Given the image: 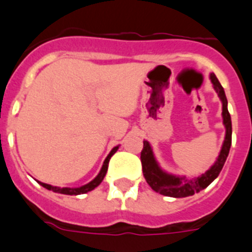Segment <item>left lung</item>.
<instances>
[{
	"label": "left lung",
	"mask_w": 252,
	"mask_h": 252,
	"mask_svg": "<svg viewBox=\"0 0 252 252\" xmlns=\"http://www.w3.org/2000/svg\"><path fill=\"white\" fill-rule=\"evenodd\" d=\"M210 78L212 84H213L214 91L217 92L219 99L221 100V105H223L221 115H223V124L225 126V138H224L220 153H219L216 163L205 174L195 179H191V180H188L185 176H175L161 170L160 166L157 163L156 158H154L151 144L147 141H143V149L141 152V161L144 179L148 183V185L156 192H159L160 195L175 198L188 197V196L195 195V193L200 192L203 189L207 188L212 181L219 175L221 169H223V165L225 163L226 157L229 154V149H230L231 146V119L230 114L228 111V100H226L223 87L219 83L214 73H211Z\"/></svg>",
	"instance_id": "8db88e82"
}]
</instances>
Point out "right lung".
Instances as JSON below:
<instances>
[{
  "instance_id": "add662e5",
  "label": "right lung",
  "mask_w": 252,
  "mask_h": 252,
  "mask_svg": "<svg viewBox=\"0 0 252 252\" xmlns=\"http://www.w3.org/2000/svg\"><path fill=\"white\" fill-rule=\"evenodd\" d=\"M119 149V146L118 147H114L113 149H111V152L109 153V156L106 157V159L104 160V164L103 166H101V170L100 173L96 175V178L94 179V180H92L91 183L87 184V185H83L81 186V188H57V186H51L49 185V184H44V183H40V181H38L39 184L42 186V188L47 189V190H51L54 191V192H57V193H63V195H82V193H87L89 192V191L94 190V189L96 188V186L99 185V184L103 181L104 176L106 175V171H108V166H109V160H110L111 157L114 156V154L116 153V151Z\"/></svg>"
}]
</instances>
